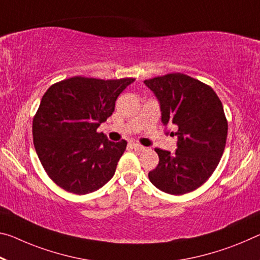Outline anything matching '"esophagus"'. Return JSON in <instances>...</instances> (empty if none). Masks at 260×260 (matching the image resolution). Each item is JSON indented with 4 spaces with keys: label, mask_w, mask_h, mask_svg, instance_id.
I'll return each instance as SVG.
<instances>
[{
    "label": "esophagus",
    "mask_w": 260,
    "mask_h": 260,
    "mask_svg": "<svg viewBox=\"0 0 260 260\" xmlns=\"http://www.w3.org/2000/svg\"><path fill=\"white\" fill-rule=\"evenodd\" d=\"M131 146H132V148H134V149L138 150V151H143L146 149V147L139 145V143H132Z\"/></svg>",
    "instance_id": "esophagus-1"
}]
</instances>
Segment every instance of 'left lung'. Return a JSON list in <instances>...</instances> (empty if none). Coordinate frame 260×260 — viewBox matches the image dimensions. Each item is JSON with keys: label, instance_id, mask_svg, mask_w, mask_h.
<instances>
[{"label": "left lung", "instance_id": "8db88e82", "mask_svg": "<svg viewBox=\"0 0 260 260\" xmlns=\"http://www.w3.org/2000/svg\"><path fill=\"white\" fill-rule=\"evenodd\" d=\"M145 84L157 97L162 122L178 127L175 152L155 148L159 162L148 174L149 180L169 194L194 191L212 176L224 151L228 121L220 98L211 86L182 73Z\"/></svg>", "mask_w": 260, "mask_h": 260}]
</instances>
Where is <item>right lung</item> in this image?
Segmentation results:
<instances>
[{
	"label": "right lung",
	"instance_id": "right-lung-1",
	"mask_svg": "<svg viewBox=\"0 0 260 260\" xmlns=\"http://www.w3.org/2000/svg\"><path fill=\"white\" fill-rule=\"evenodd\" d=\"M135 78L74 76L49 86L32 122L41 166L53 182L88 194L112 178L127 142L109 141L97 128L113 113L119 94Z\"/></svg>",
	"mask_w": 260,
	"mask_h": 260
}]
</instances>
